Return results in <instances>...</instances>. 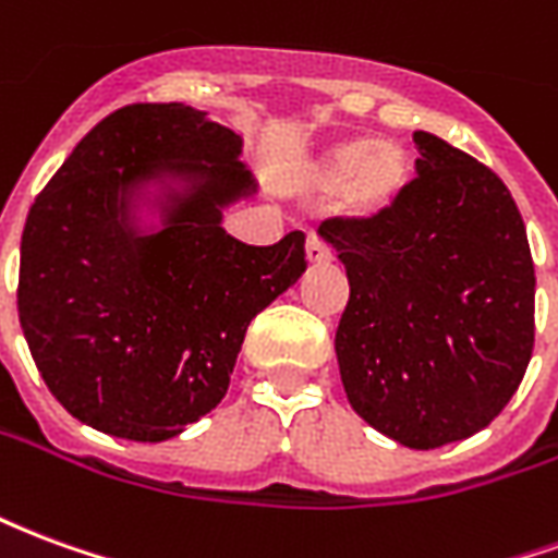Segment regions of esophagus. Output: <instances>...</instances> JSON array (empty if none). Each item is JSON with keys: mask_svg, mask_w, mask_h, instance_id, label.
Wrapping results in <instances>:
<instances>
[{"mask_svg": "<svg viewBox=\"0 0 558 558\" xmlns=\"http://www.w3.org/2000/svg\"><path fill=\"white\" fill-rule=\"evenodd\" d=\"M328 259H331V247L319 235H307V263L319 266V263H328Z\"/></svg>", "mask_w": 558, "mask_h": 558, "instance_id": "34e87169", "label": "esophagus"}]
</instances>
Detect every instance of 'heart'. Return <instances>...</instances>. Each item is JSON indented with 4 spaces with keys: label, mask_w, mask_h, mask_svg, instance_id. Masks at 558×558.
<instances>
[{
    "label": "heart",
    "mask_w": 558,
    "mask_h": 558,
    "mask_svg": "<svg viewBox=\"0 0 558 558\" xmlns=\"http://www.w3.org/2000/svg\"><path fill=\"white\" fill-rule=\"evenodd\" d=\"M316 182L335 187V208L347 218H376L398 199L407 182V160L395 143L340 140L316 167Z\"/></svg>",
    "instance_id": "b5f03b06"
}]
</instances>
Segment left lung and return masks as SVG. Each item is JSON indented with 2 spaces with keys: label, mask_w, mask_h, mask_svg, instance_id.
Returning <instances> with one entry per match:
<instances>
[{
  "label": "left lung",
  "mask_w": 558,
  "mask_h": 558,
  "mask_svg": "<svg viewBox=\"0 0 558 558\" xmlns=\"http://www.w3.org/2000/svg\"><path fill=\"white\" fill-rule=\"evenodd\" d=\"M398 199L319 223L350 278L335 352L352 410L430 451L484 430L535 343V266L502 179L427 131Z\"/></svg>",
  "instance_id": "8db88e82"
}]
</instances>
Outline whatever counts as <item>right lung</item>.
I'll use <instances>...</instances> for the list:
<instances>
[{
	"label": "right lung",
	"instance_id": "1",
	"mask_svg": "<svg viewBox=\"0 0 558 558\" xmlns=\"http://www.w3.org/2000/svg\"><path fill=\"white\" fill-rule=\"evenodd\" d=\"M242 137L187 104H131L80 140L20 242V326L53 398L95 430L172 439L218 407L263 307L302 278L304 232L220 227L256 194ZM159 223H142V208Z\"/></svg>",
	"mask_w": 558,
	"mask_h": 558
}]
</instances>
